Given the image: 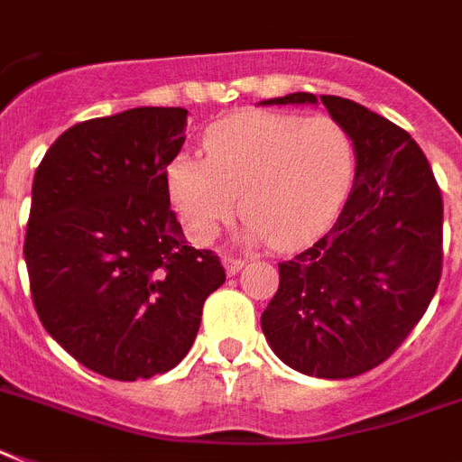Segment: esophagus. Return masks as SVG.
Here are the masks:
<instances>
[{"label": "esophagus", "instance_id": "obj_1", "mask_svg": "<svg viewBox=\"0 0 462 462\" xmlns=\"http://www.w3.org/2000/svg\"><path fill=\"white\" fill-rule=\"evenodd\" d=\"M244 263L246 261H244V258H237V255H223V265L227 274H237L244 267Z\"/></svg>", "mask_w": 462, "mask_h": 462}]
</instances>
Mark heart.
<instances>
[{"mask_svg": "<svg viewBox=\"0 0 462 462\" xmlns=\"http://www.w3.org/2000/svg\"><path fill=\"white\" fill-rule=\"evenodd\" d=\"M204 152L178 154L166 176L197 242H211L239 204L246 242L303 246L338 216L356 173L355 138L328 115H235L208 129Z\"/></svg>", "mask_w": 462, "mask_h": 462, "instance_id": "heart-1", "label": "heart"}]
</instances>
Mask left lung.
Wrapping results in <instances>:
<instances>
[{
  "label": "left lung",
  "instance_id": "left-lung-1",
  "mask_svg": "<svg viewBox=\"0 0 462 462\" xmlns=\"http://www.w3.org/2000/svg\"><path fill=\"white\" fill-rule=\"evenodd\" d=\"M319 98L355 138V183L331 230L279 263L261 327L291 369L338 381L385 362L425 315L441 277L444 204L404 129L355 100ZM305 103H317L315 93L263 100Z\"/></svg>",
  "mask_w": 462,
  "mask_h": 462
}]
</instances>
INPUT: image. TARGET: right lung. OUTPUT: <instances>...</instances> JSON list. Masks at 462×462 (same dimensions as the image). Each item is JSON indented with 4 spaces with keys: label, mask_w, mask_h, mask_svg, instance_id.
<instances>
[{
    "label": "right lung",
    "mask_w": 462,
    "mask_h": 462,
    "mask_svg": "<svg viewBox=\"0 0 462 462\" xmlns=\"http://www.w3.org/2000/svg\"><path fill=\"white\" fill-rule=\"evenodd\" d=\"M185 124L183 107L88 119L58 135L34 173L23 249L34 310L112 381L173 369L225 282L218 255L188 246L169 199Z\"/></svg>",
    "instance_id": "obj_1"
}]
</instances>
